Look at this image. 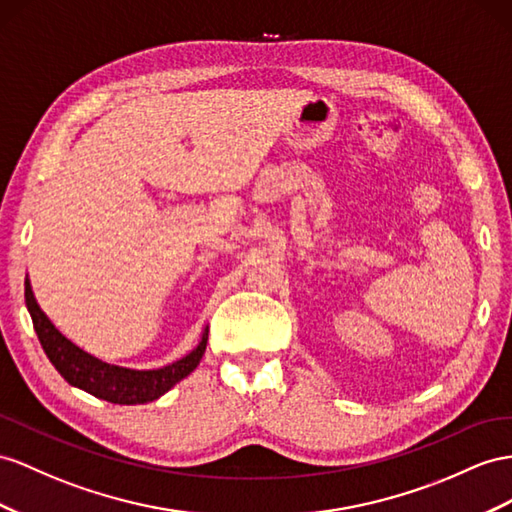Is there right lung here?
I'll return each mask as SVG.
<instances>
[{
  "instance_id": "obj_1",
  "label": "right lung",
  "mask_w": 512,
  "mask_h": 512,
  "mask_svg": "<svg viewBox=\"0 0 512 512\" xmlns=\"http://www.w3.org/2000/svg\"><path fill=\"white\" fill-rule=\"evenodd\" d=\"M25 305H28L32 316L38 342H41L45 355L54 363V368L62 374L64 381L77 389L88 391L90 396L108 400L112 404H144L164 396L181 378H186L196 370L207 348L209 326L203 329L199 344L179 361L168 363L157 370L121 368V365H112L88 355L86 350L64 337L54 322L47 318L41 305L36 303L30 279H25Z\"/></svg>"
}]
</instances>
